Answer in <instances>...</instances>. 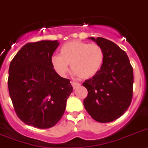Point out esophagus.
I'll list each match as a JSON object with an SVG mask.
<instances>
[{"instance_id": "obj_1", "label": "esophagus", "mask_w": 148, "mask_h": 148, "mask_svg": "<svg viewBox=\"0 0 148 148\" xmlns=\"http://www.w3.org/2000/svg\"><path fill=\"white\" fill-rule=\"evenodd\" d=\"M72 85V86H73V88H74V89H76L77 88L79 87V86H80V84H78V83H76V82H71V83Z\"/></svg>"}]
</instances>
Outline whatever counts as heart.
<instances>
[{"label":"heart","instance_id":"1","mask_svg":"<svg viewBox=\"0 0 148 148\" xmlns=\"http://www.w3.org/2000/svg\"><path fill=\"white\" fill-rule=\"evenodd\" d=\"M105 60V52L96 43L72 40L61 47L59 56H53L51 63L60 75H65L71 64V72L82 80H88L99 73Z\"/></svg>","mask_w":148,"mask_h":148}]
</instances>
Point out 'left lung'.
<instances>
[{"mask_svg":"<svg viewBox=\"0 0 148 148\" xmlns=\"http://www.w3.org/2000/svg\"><path fill=\"white\" fill-rule=\"evenodd\" d=\"M105 52L102 66L95 76L86 80L87 89L84 105L97 122L109 123L125 113L131 104L133 69L125 51L114 42L103 38H89Z\"/></svg>","mask_w":148,"mask_h":148,"instance_id":"8db88e82","label":"left lung"}]
</instances>
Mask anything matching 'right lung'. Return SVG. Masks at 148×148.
<instances>
[{
  "mask_svg": "<svg viewBox=\"0 0 148 148\" xmlns=\"http://www.w3.org/2000/svg\"><path fill=\"white\" fill-rule=\"evenodd\" d=\"M58 40L28 43L9 68L8 89L13 108L24 123L48 129L59 122L73 87L53 69L51 58Z\"/></svg>",
  "mask_w": 148,
  "mask_h": 148,
  "instance_id": "1",
  "label": "right lung"
}]
</instances>
